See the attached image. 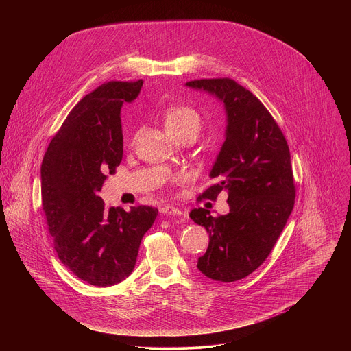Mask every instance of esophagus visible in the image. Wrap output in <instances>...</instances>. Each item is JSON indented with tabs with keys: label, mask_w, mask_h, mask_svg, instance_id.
Wrapping results in <instances>:
<instances>
[{
	"label": "esophagus",
	"mask_w": 351,
	"mask_h": 351,
	"mask_svg": "<svg viewBox=\"0 0 351 351\" xmlns=\"http://www.w3.org/2000/svg\"><path fill=\"white\" fill-rule=\"evenodd\" d=\"M160 211H161V214H164V215H176V217H180V215H182V211L178 210L176 207H172V206H164Z\"/></svg>",
	"instance_id": "obj_1"
}]
</instances>
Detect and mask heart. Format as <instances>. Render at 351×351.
Instances as JSON below:
<instances>
[{"mask_svg": "<svg viewBox=\"0 0 351 351\" xmlns=\"http://www.w3.org/2000/svg\"><path fill=\"white\" fill-rule=\"evenodd\" d=\"M199 115L195 110L187 106H171L164 114V125L168 133H175L183 129H199Z\"/></svg>", "mask_w": 351, "mask_h": 351, "instance_id": "heart-1", "label": "heart"}]
</instances>
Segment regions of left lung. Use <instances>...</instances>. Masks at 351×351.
<instances>
[{"instance_id":"left-lung-1","label":"left lung","mask_w":351,"mask_h":351,"mask_svg":"<svg viewBox=\"0 0 351 351\" xmlns=\"http://www.w3.org/2000/svg\"><path fill=\"white\" fill-rule=\"evenodd\" d=\"M223 103L225 141L213 165L214 183L198 197L215 202L228 193L229 213L213 217L194 208L190 218L210 233L197 268L207 278L234 282L254 272L280 236L295 197L290 152L278 123L260 99L232 79L186 83Z\"/></svg>"}]
</instances>
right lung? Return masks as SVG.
<instances>
[{
	"instance_id": "1",
	"label": "right lung",
	"mask_w": 351,
	"mask_h": 351,
	"mask_svg": "<svg viewBox=\"0 0 351 351\" xmlns=\"http://www.w3.org/2000/svg\"><path fill=\"white\" fill-rule=\"evenodd\" d=\"M143 80L108 82L84 95L49 143L41 164V204L61 263L99 287L126 279L158 210L107 208L98 195L123 156L121 108Z\"/></svg>"
}]
</instances>
